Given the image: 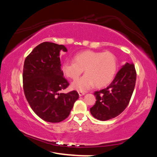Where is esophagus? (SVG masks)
I'll list each match as a JSON object with an SVG mask.
<instances>
[{"mask_svg": "<svg viewBox=\"0 0 157 157\" xmlns=\"http://www.w3.org/2000/svg\"><path fill=\"white\" fill-rule=\"evenodd\" d=\"M78 94L79 96H82V95H84L85 94L84 92H82V91H78Z\"/></svg>", "mask_w": 157, "mask_h": 157, "instance_id": "34e87169", "label": "esophagus"}]
</instances>
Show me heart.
Segmentation results:
<instances>
[{"label": "heart", "mask_w": 157, "mask_h": 157, "mask_svg": "<svg viewBox=\"0 0 157 157\" xmlns=\"http://www.w3.org/2000/svg\"><path fill=\"white\" fill-rule=\"evenodd\" d=\"M118 69V60L111 52H98L84 50L74 56V62L66 61L62 71L64 75L73 80H76L84 70L85 75L72 84V88L78 91H86L95 84L98 87L110 84Z\"/></svg>", "instance_id": "obj_1"}]
</instances>
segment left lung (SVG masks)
<instances>
[{
    "label": "left lung",
    "mask_w": 157,
    "mask_h": 157,
    "mask_svg": "<svg viewBox=\"0 0 157 157\" xmlns=\"http://www.w3.org/2000/svg\"><path fill=\"white\" fill-rule=\"evenodd\" d=\"M136 80L134 63H126L107 88L94 92L96 101L90 109L92 116L105 121L120 115L129 104Z\"/></svg>",
    "instance_id": "left-lung-1"
}]
</instances>
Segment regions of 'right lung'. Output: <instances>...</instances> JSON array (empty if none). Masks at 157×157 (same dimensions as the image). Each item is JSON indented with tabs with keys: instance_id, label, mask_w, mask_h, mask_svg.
<instances>
[{
	"instance_id": "add662e5",
	"label": "right lung",
	"mask_w": 157,
	"mask_h": 157,
	"mask_svg": "<svg viewBox=\"0 0 157 157\" xmlns=\"http://www.w3.org/2000/svg\"><path fill=\"white\" fill-rule=\"evenodd\" d=\"M63 45L44 42L34 48L25 58L23 86L32 109L42 120L59 123L67 118L78 99L76 91L63 94L69 86L61 69L60 50Z\"/></svg>"
}]
</instances>
